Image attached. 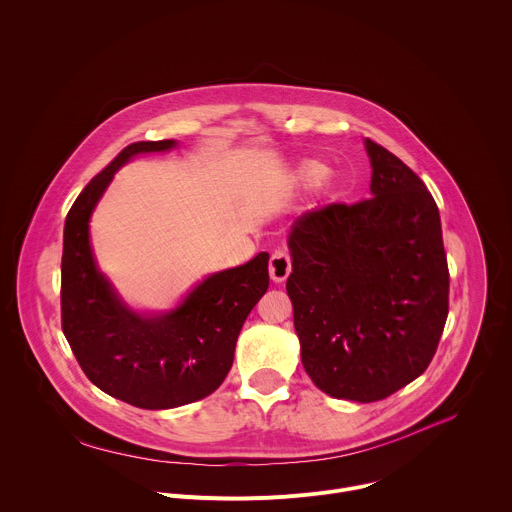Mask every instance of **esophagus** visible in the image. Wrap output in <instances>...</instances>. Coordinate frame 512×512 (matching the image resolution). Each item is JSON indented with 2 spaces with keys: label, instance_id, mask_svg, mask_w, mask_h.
I'll return each mask as SVG.
<instances>
[{
  "label": "esophagus",
  "instance_id": "34e87169",
  "mask_svg": "<svg viewBox=\"0 0 512 512\" xmlns=\"http://www.w3.org/2000/svg\"><path fill=\"white\" fill-rule=\"evenodd\" d=\"M270 278L276 282V284H280V282H284L288 276H290V272H292V260H290V254L286 252V250H274V254H272V258H270Z\"/></svg>",
  "mask_w": 512,
  "mask_h": 512
}]
</instances>
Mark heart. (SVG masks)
Here are the masks:
<instances>
[{
  "label": "heart",
  "mask_w": 512,
  "mask_h": 512,
  "mask_svg": "<svg viewBox=\"0 0 512 512\" xmlns=\"http://www.w3.org/2000/svg\"><path fill=\"white\" fill-rule=\"evenodd\" d=\"M326 172L328 168L318 160H304L296 170L298 180H302L304 184H318L326 176Z\"/></svg>",
  "instance_id": "b5f03b06"
}]
</instances>
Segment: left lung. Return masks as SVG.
I'll list each match as a JSON object with an SVG mask.
<instances>
[{
	"instance_id": "obj_1",
	"label": "left lung",
	"mask_w": 512,
	"mask_h": 512,
	"mask_svg": "<svg viewBox=\"0 0 512 512\" xmlns=\"http://www.w3.org/2000/svg\"><path fill=\"white\" fill-rule=\"evenodd\" d=\"M364 148L372 198L294 222L286 292L312 382L334 398L376 402L430 364L448 316V266L424 182L376 142Z\"/></svg>"
}]
</instances>
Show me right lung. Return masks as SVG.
Instances as JSON below:
<instances>
[{"label": "right lung", "instance_id": "1", "mask_svg": "<svg viewBox=\"0 0 512 512\" xmlns=\"http://www.w3.org/2000/svg\"><path fill=\"white\" fill-rule=\"evenodd\" d=\"M176 140L124 148L76 198L64 226L62 328L86 376L106 394L166 410L212 394L234 362L244 320L266 294L268 252L210 274L170 312H138L98 268L90 218L114 174L138 154L168 152Z\"/></svg>", "mask_w": 512, "mask_h": 512}]
</instances>
